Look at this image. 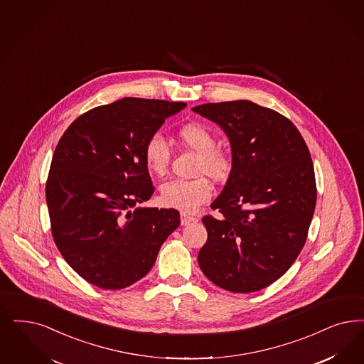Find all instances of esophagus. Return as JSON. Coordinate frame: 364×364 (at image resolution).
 I'll list each match as a JSON object with an SVG mask.
<instances>
[{"instance_id":"34e87169","label":"esophagus","mask_w":364,"mask_h":364,"mask_svg":"<svg viewBox=\"0 0 364 364\" xmlns=\"http://www.w3.org/2000/svg\"><path fill=\"white\" fill-rule=\"evenodd\" d=\"M193 222H196V218L191 216L188 213H181V225L183 226H188V225L193 223Z\"/></svg>"}]
</instances>
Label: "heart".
<instances>
[{
	"label": "heart",
	"instance_id": "b5f03b06",
	"mask_svg": "<svg viewBox=\"0 0 364 364\" xmlns=\"http://www.w3.org/2000/svg\"><path fill=\"white\" fill-rule=\"evenodd\" d=\"M177 137L191 151L199 153L196 172L207 175L215 181L226 180L232 171L231 153L216 146L213 132L201 124H188L178 129ZM144 161L149 172L163 176L171 163V148L166 139L154 133L144 145ZM213 195V186L205 177L192 180L175 178L164 183L161 187V201L166 207H173L183 213L195 211Z\"/></svg>",
	"mask_w": 364,
	"mask_h": 364
}]
</instances>
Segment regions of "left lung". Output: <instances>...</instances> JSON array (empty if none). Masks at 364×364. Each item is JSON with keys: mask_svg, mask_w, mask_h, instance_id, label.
<instances>
[{"mask_svg": "<svg viewBox=\"0 0 364 364\" xmlns=\"http://www.w3.org/2000/svg\"><path fill=\"white\" fill-rule=\"evenodd\" d=\"M230 138L232 171L205 215L198 261L219 288L251 293L287 273L308 237L317 189L311 153L282 114L250 100L192 109Z\"/></svg>", "mask_w": 364, "mask_h": 364, "instance_id": "obj_1", "label": "left lung"}]
</instances>
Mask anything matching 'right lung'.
<instances>
[{
	"label": "right lung",
	"mask_w": 364,
	"mask_h": 364,
	"mask_svg": "<svg viewBox=\"0 0 364 364\" xmlns=\"http://www.w3.org/2000/svg\"><path fill=\"white\" fill-rule=\"evenodd\" d=\"M184 102L124 98L82 114L52 157L46 184L52 237L79 276L118 290L146 276L177 210L141 208L154 187L144 145Z\"/></svg>",
	"instance_id": "1"
}]
</instances>
